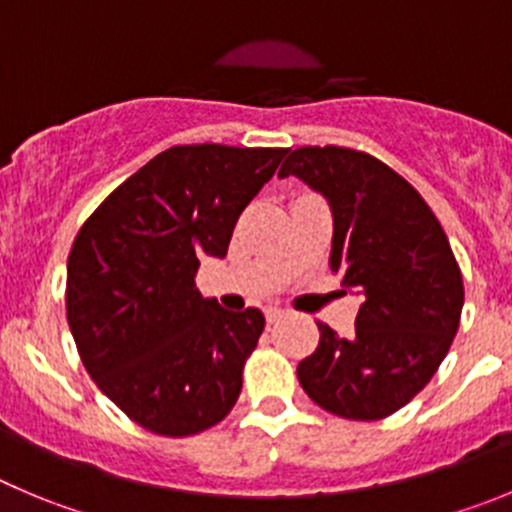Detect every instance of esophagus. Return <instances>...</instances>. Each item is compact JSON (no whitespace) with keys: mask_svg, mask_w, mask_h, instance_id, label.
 Returning <instances> with one entry per match:
<instances>
[{"mask_svg":"<svg viewBox=\"0 0 512 512\" xmlns=\"http://www.w3.org/2000/svg\"><path fill=\"white\" fill-rule=\"evenodd\" d=\"M267 326H275V323H280L285 318V313L283 310H278V308H272V310H267Z\"/></svg>","mask_w":512,"mask_h":512,"instance_id":"1","label":"esophagus"}]
</instances>
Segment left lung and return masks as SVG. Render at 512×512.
I'll return each mask as SVG.
<instances>
[{
    "instance_id": "obj_1",
    "label": "left lung",
    "mask_w": 512,
    "mask_h": 512,
    "mask_svg": "<svg viewBox=\"0 0 512 512\" xmlns=\"http://www.w3.org/2000/svg\"><path fill=\"white\" fill-rule=\"evenodd\" d=\"M288 174L331 202V270L364 295L353 336L318 321L321 341L298 364L300 386L336 417H389L437 374L460 328L455 252L422 194L366 151L295 148L280 166Z\"/></svg>"
}]
</instances>
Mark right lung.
<instances>
[{
    "mask_svg": "<svg viewBox=\"0 0 512 512\" xmlns=\"http://www.w3.org/2000/svg\"><path fill=\"white\" fill-rule=\"evenodd\" d=\"M290 148L171 146L83 222L65 308L90 379L148 432L191 437L240 399L265 328L199 295V260L227 255L232 229Z\"/></svg>",
    "mask_w": 512,
    "mask_h": 512,
    "instance_id": "right-lung-1",
    "label": "right lung"
}]
</instances>
